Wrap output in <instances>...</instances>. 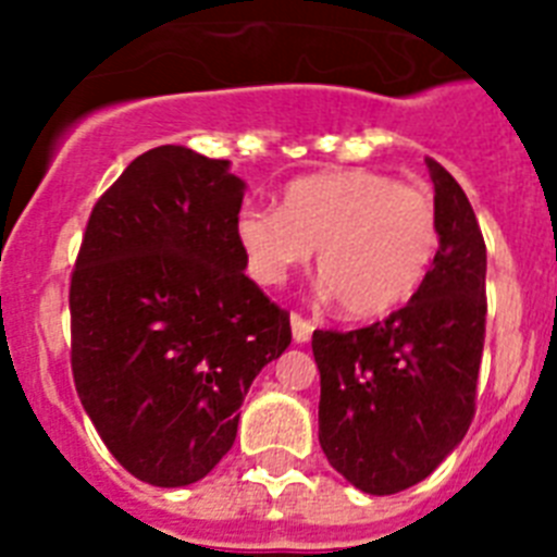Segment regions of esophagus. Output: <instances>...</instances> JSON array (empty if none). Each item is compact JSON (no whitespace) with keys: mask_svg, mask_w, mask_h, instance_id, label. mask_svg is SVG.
Listing matches in <instances>:
<instances>
[{"mask_svg":"<svg viewBox=\"0 0 557 557\" xmlns=\"http://www.w3.org/2000/svg\"><path fill=\"white\" fill-rule=\"evenodd\" d=\"M288 321H292V338L297 341V344H306V341L312 338V321H306L304 314H297V312H292V318H288Z\"/></svg>","mask_w":557,"mask_h":557,"instance_id":"obj_1","label":"esophagus"}]
</instances>
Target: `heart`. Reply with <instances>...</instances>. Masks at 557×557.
<instances>
[{"label":"heart","instance_id":"b5f03b06","mask_svg":"<svg viewBox=\"0 0 557 557\" xmlns=\"http://www.w3.org/2000/svg\"><path fill=\"white\" fill-rule=\"evenodd\" d=\"M236 236L253 274L280 283L318 248V277L349 318L413 300L440 251V213L424 187L379 170H330L288 182L280 208H245Z\"/></svg>","mask_w":557,"mask_h":557}]
</instances>
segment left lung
<instances>
[{
    "instance_id": "8db88e82",
    "label": "left lung",
    "mask_w": 557,
    "mask_h": 557,
    "mask_svg": "<svg viewBox=\"0 0 557 557\" xmlns=\"http://www.w3.org/2000/svg\"><path fill=\"white\" fill-rule=\"evenodd\" d=\"M428 161L440 251L422 288L387 321L314 330L318 440L341 476L396 494L431 474L468 433L485 341V243L466 190Z\"/></svg>"
}]
</instances>
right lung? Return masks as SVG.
Returning <instances> with one entry per match:
<instances>
[{
  "label": "right lung",
  "mask_w": 557,
  "mask_h": 557,
  "mask_svg": "<svg viewBox=\"0 0 557 557\" xmlns=\"http://www.w3.org/2000/svg\"><path fill=\"white\" fill-rule=\"evenodd\" d=\"M225 159L156 147L91 208L72 271V372L133 476L190 485L236 440L239 405L292 344L288 312L236 236L245 182Z\"/></svg>",
  "instance_id": "1"
}]
</instances>
